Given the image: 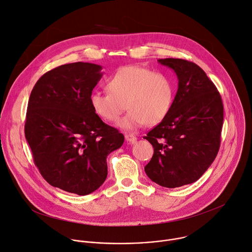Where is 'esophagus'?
I'll return each mask as SVG.
<instances>
[{
    "label": "esophagus",
    "instance_id": "1",
    "mask_svg": "<svg viewBox=\"0 0 252 252\" xmlns=\"http://www.w3.org/2000/svg\"><path fill=\"white\" fill-rule=\"evenodd\" d=\"M126 141L129 142V143H134V142L136 141L137 137H136L135 135L131 134V133H126Z\"/></svg>",
    "mask_w": 252,
    "mask_h": 252
}]
</instances>
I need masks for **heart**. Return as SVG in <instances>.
Returning <instances> with one entry per match:
<instances>
[{
  "label": "heart",
  "instance_id": "heart-1",
  "mask_svg": "<svg viewBox=\"0 0 252 252\" xmlns=\"http://www.w3.org/2000/svg\"><path fill=\"white\" fill-rule=\"evenodd\" d=\"M109 94L93 93L90 103L94 113L106 123L117 122L126 107L128 113L119 126L134 130L145 124L156 126L168 114L174 95L171 80L140 65L119 68L106 82Z\"/></svg>",
  "mask_w": 252,
  "mask_h": 252
}]
</instances>
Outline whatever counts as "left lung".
Instances as JSON below:
<instances>
[{
    "instance_id": "1",
    "label": "left lung",
    "mask_w": 252,
    "mask_h": 252,
    "mask_svg": "<svg viewBox=\"0 0 252 252\" xmlns=\"http://www.w3.org/2000/svg\"><path fill=\"white\" fill-rule=\"evenodd\" d=\"M174 70L178 89L167 116L143 138L154 148L145 166L152 181L174 189L192 184L207 170L220 147L221 96L204 70L182 59H160Z\"/></svg>"
}]
</instances>
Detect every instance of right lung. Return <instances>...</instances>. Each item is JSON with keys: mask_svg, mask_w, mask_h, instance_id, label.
Returning <instances> with one entry per match:
<instances>
[{"mask_svg": "<svg viewBox=\"0 0 252 252\" xmlns=\"http://www.w3.org/2000/svg\"><path fill=\"white\" fill-rule=\"evenodd\" d=\"M100 70L83 62L55 67L35 83L28 103L25 135L34 164L51 186L79 195L104 183L106 157L125 140L91 106Z\"/></svg>", "mask_w": 252, "mask_h": 252, "instance_id": "1", "label": "right lung"}]
</instances>
